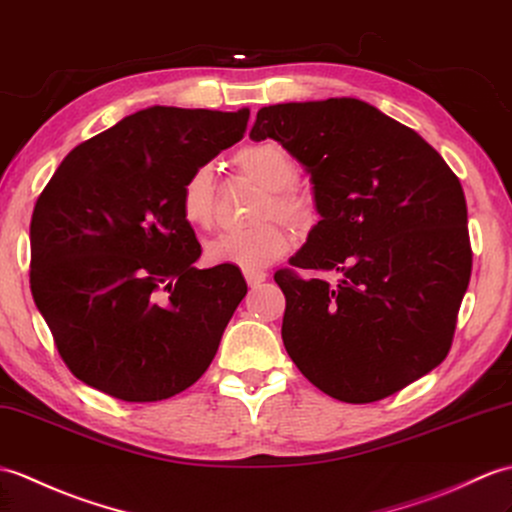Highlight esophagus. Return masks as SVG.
Masks as SVG:
<instances>
[{"instance_id": "obj_1", "label": "esophagus", "mask_w": 512, "mask_h": 512, "mask_svg": "<svg viewBox=\"0 0 512 512\" xmlns=\"http://www.w3.org/2000/svg\"><path fill=\"white\" fill-rule=\"evenodd\" d=\"M244 277H246L248 288H257L261 281H266L268 275H266V272H261V270H246Z\"/></svg>"}]
</instances>
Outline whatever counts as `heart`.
<instances>
[{
  "label": "heart",
  "mask_w": 512,
  "mask_h": 512,
  "mask_svg": "<svg viewBox=\"0 0 512 512\" xmlns=\"http://www.w3.org/2000/svg\"><path fill=\"white\" fill-rule=\"evenodd\" d=\"M237 170L268 189L261 218L277 216L294 227H305L314 218V207L294 183L299 181V163L277 141H257L235 154ZM218 185L209 165H198L181 187V213L194 229H207L216 220ZM290 235L277 222H266L248 231L220 233L207 242L209 264H231L242 270H261L288 253Z\"/></svg>",
  "instance_id": "b5f03b06"
}]
</instances>
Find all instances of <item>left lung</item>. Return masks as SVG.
I'll use <instances>...</instances> for the list:
<instances>
[{
	"mask_svg": "<svg viewBox=\"0 0 512 512\" xmlns=\"http://www.w3.org/2000/svg\"><path fill=\"white\" fill-rule=\"evenodd\" d=\"M251 139L305 165L320 220L290 264L281 338L310 382L347 403L395 395L441 364L471 277L458 176L412 128L355 98L259 109Z\"/></svg>",
	"mask_w": 512,
	"mask_h": 512,
	"instance_id": "left-lung-1",
	"label": "left lung"
}]
</instances>
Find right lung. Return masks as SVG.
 Returning <instances> with one entry per match:
<instances>
[{
    "mask_svg": "<svg viewBox=\"0 0 512 512\" xmlns=\"http://www.w3.org/2000/svg\"><path fill=\"white\" fill-rule=\"evenodd\" d=\"M248 115L150 106L71 150L30 222V290L80 382L133 403L207 371L246 294L237 266L194 268L187 174L246 133Z\"/></svg>",
    "mask_w": 512,
    "mask_h": 512,
    "instance_id": "right-lung-1",
    "label": "right lung"
}]
</instances>
